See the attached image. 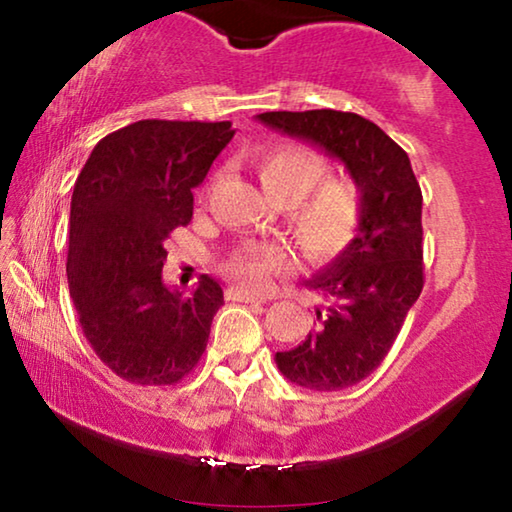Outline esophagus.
<instances>
[{
	"instance_id": "1",
	"label": "esophagus",
	"mask_w": 512,
	"mask_h": 512,
	"mask_svg": "<svg viewBox=\"0 0 512 512\" xmlns=\"http://www.w3.org/2000/svg\"><path fill=\"white\" fill-rule=\"evenodd\" d=\"M228 300H235V303H263L265 298L256 296V293H249L247 289H240V286H230L226 291Z\"/></svg>"
}]
</instances>
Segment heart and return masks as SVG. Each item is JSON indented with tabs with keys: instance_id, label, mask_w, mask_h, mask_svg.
<instances>
[{
	"instance_id": "obj_1",
	"label": "heart",
	"mask_w": 512,
	"mask_h": 512,
	"mask_svg": "<svg viewBox=\"0 0 512 512\" xmlns=\"http://www.w3.org/2000/svg\"><path fill=\"white\" fill-rule=\"evenodd\" d=\"M265 191L286 205V221L303 254L328 263L345 254L361 233L363 202L352 181L328 176V160L310 146L277 142L256 153ZM291 251L279 242H244L223 261V272L249 291L291 268Z\"/></svg>"
}]
</instances>
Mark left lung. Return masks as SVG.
Masks as SVG:
<instances>
[{"label": "left lung", "mask_w": 512, "mask_h": 512, "mask_svg": "<svg viewBox=\"0 0 512 512\" xmlns=\"http://www.w3.org/2000/svg\"><path fill=\"white\" fill-rule=\"evenodd\" d=\"M258 121L342 160L361 193L359 237L307 279L326 303L317 324L298 347L275 354L277 368L298 387H354L384 361L422 293V188L408 153L352 111H265Z\"/></svg>", "instance_id": "8db88e82"}]
</instances>
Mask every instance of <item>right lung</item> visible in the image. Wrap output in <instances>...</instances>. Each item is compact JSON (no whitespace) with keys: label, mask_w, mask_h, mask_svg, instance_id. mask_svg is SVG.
<instances>
[{"label":"right lung","mask_w":512,"mask_h":512,"mask_svg":"<svg viewBox=\"0 0 512 512\" xmlns=\"http://www.w3.org/2000/svg\"><path fill=\"white\" fill-rule=\"evenodd\" d=\"M235 130L230 121H137L97 142L76 179L67 282L83 335L125 382L177 384L205 354L223 291L163 284L165 240L193 216V188Z\"/></svg>","instance_id":"1"}]
</instances>
